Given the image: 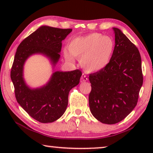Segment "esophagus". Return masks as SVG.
<instances>
[{
	"mask_svg": "<svg viewBox=\"0 0 153 153\" xmlns=\"http://www.w3.org/2000/svg\"><path fill=\"white\" fill-rule=\"evenodd\" d=\"M88 81V77H86V75L84 74H82V77H81V79H80V82H81L82 83L83 82H85Z\"/></svg>",
	"mask_w": 153,
	"mask_h": 153,
	"instance_id": "esophagus-1",
	"label": "esophagus"
}]
</instances>
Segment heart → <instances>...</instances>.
I'll list each match as a JSON object with an SVG mask.
<instances>
[{
  "mask_svg": "<svg viewBox=\"0 0 153 153\" xmlns=\"http://www.w3.org/2000/svg\"><path fill=\"white\" fill-rule=\"evenodd\" d=\"M115 49L112 38L92 33L85 36L72 39L68 45V50L64 51L67 61H74L73 55L80 59V63L85 70L90 73L103 70L110 63Z\"/></svg>",
  "mask_w": 153,
  "mask_h": 153,
  "instance_id": "b5f03b06",
  "label": "heart"
}]
</instances>
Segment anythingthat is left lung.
I'll list each match as a JSON object with an SVG mask.
<instances>
[{
	"label": "left lung",
	"mask_w": 153,
	"mask_h": 153,
	"mask_svg": "<svg viewBox=\"0 0 153 153\" xmlns=\"http://www.w3.org/2000/svg\"><path fill=\"white\" fill-rule=\"evenodd\" d=\"M113 30L115 45L110 63L89 76L90 111L106 124L120 122L133 111L143 83L138 49L120 29Z\"/></svg>",
	"instance_id": "obj_1"
}]
</instances>
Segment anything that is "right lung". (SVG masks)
<instances>
[{
  "label": "right lung",
  "mask_w": 153,
  "mask_h": 153,
  "mask_svg": "<svg viewBox=\"0 0 153 153\" xmlns=\"http://www.w3.org/2000/svg\"><path fill=\"white\" fill-rule=\"evenodd\" d=\"M72 29H60L42 25L20 43L15 53L11 71L17 102L34 120L40 123H52L63 115L68 105L71 88L79 84L82 72L54 70L44 86L32 88L24 77V67L33 55H45L55 69L60 59L62 41Z\"/></svg>",
  "instance_id": "right-lung-1"
}]
</instances>
